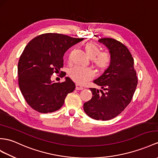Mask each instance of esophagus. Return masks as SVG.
Listing matches in <instances>:
<instances>
[{
    "label": "esophagus",
    "mask_w": 158,
    "mask_h": 158,
    "mask_svg": "<svg viewBox=\"0 0 158 158\" xmlns=\"http://www.w3.org/2000/svg\"><path fill=\"white\" fill-rule=\"evenodd\" d=\"M83 86H82L81 85H80L78 84H76V90H82L83 89Z\"/></svg>",
    "instance_id": "1"
}]
</instances>
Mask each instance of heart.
Listing matches in <instances>:
<instances>
[{
    "instance_id": "b5f03b06",
    "label": "heart",
    "mask_w": 158,
    "mask_h": 158,
    "mask_svg": "<svg viewBox=\"0 0 158 158\" xmlns=\"http://www.w3.org/2000/svg\"><path fill=\"white\" fill-rule=\"evenodd\" d=\"M87 56L92 59V63L100 70H105L108 68L111 64L112 57L108 52H102L98 45L92 42L86 43L84 46ZM69 60L71 56L69 55ZM70 78L78 84H84L91 80L94 76V71L90 68L75 67L69 72Z\"/></svg>"
}]
</instances>
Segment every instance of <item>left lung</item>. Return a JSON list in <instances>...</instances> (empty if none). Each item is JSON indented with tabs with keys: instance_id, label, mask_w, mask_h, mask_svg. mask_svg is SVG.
I'll list each match as a JSON object with an SVG mask.
<instances>
[{
	"instance_id": "left-lung-1",
	"label": "left lung",
	"mask_w": 158,
	"mask_h": 158,
	"mask_svg": "<svg viewBox=\"0 0 158 158\" xmlns=\"http://www.w3.org/2000/svg\"><path fill=\"white\" fill-rule=\"evenodd\" d=\"M98 41L109 48L112 61L105 72L94 80L104 90L90 88L93 97L84 104V110L92 118L107 121L118 116L128 106L138 79L134 60L124 44L113 38H102Z\"/></svg>"
}]
</instances>
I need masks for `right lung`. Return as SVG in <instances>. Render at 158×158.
I'll use <instances>...</instances> for the list:
<instances>
[{"instance_id":"1","label":"right lung","mask_w":158,"mask_h":158,"mask_svg":"<svg viewBox=\"0 0 158 158\" xmlns=\"http://www.w3.org/2000/svg\"><path fill=\"white\" fill-rule=\"evenodd\" d=\"M83 40L48 33L34 37L26 45L19 60L18 81L23 96L33 109L41 113L54 112L63 106L67 94L75 90V84L68 77L62 82H52L51 77L63 68L66 50Z\"/></svg>"}]
</instances>
